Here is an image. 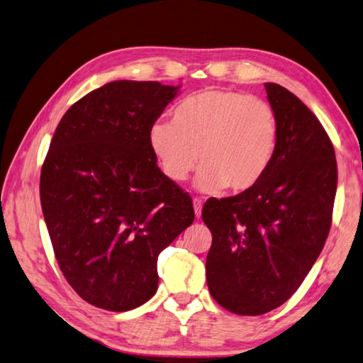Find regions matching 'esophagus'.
Listing matches in <instances>:
<instances>
[{
  "instance_id": "obj_1",
  "label": "esophagus",
  "mask_w": 363,
  "mask_h": 363,
  "mask_svg": "<svg viewBox=\"0 0 363 363\" xmlns=\"http://www.w3.org/2000/svg\"><path fill=\"white\" fill-rule=\"evenodd\" d=\"M194 209H195V216L200 217L201 209H203V201L200 199H194Z\"/></svg>"
}]
</instances>
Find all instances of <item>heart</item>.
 Returning <instances> with one entry per match:
<instances>
[{
	"label": "heart",
	"mask_w": 363,
	"mask_h": 363,
	"mask_svg": "<svg viewBox=\"0 0 363 363\" xmlns=\"http://www.w3.org/2000/svg\"><path fill=\"white\" fill-rule=\"evenodd\" d=\"M149 143L169 181H186L200 159L196 189L242 192L272 164L279 144V118L262 98L209 89L187 98L174 122H155Z\"/></svg>",
	"instance_id": "1"
}]
</instances>
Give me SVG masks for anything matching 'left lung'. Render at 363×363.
<instances>
[{
  "instance_id": "1",
  "label": "left lung",
  "mask_w": 363,
  "mask_h": 363,
  "mask_svg": "<svg viewBox=\"0 0 363 363\" xmlns=\"http://www.w3.org/2000/svg\"><path fill=\"white\" fill-rule=\"evenodd\" d=\"M279 144L262 179L245 192L204 203L213 233L209 292L222 308L259 315L281 306L306 278L330 232L338 169L333 144L292 91L267 82Z\"/></svg>"
}]
</instances>
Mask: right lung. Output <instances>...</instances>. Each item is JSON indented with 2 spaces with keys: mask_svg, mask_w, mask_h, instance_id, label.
<instances>
[{
  "mask_svg": "<svg viewBox=\"0 0 363 363\" xmlns=\"http://www.w3.org/2000/svg\"><path fill=\"white\" fill-rule=\"evenodd\" d=\"M179 87L114 81L65 113L41 169V206L68 284L90 305L130 311L152 298L157 259L195 219L157 167L150 127Z\"/></svg>",
  "mask_w": 363,
  "mask_h": 363,
  "instance_id": "add662e5",
  "label": "right lung"
}]
</instances>
